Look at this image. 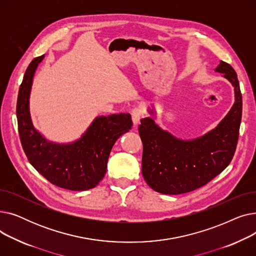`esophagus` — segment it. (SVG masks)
I'll return each instance as SVG.
<instances>
[{
	"mask_svg": "<svg viewBox=\"0 0 256 256\" xmlns=\"http://www.w3.org/2000/svg\"><path fill=\"white\" fill-rule=\"evenodd\" d=\"M144 112L142 110V108L140 106H136L134 108V109L132 110V122L135 126H137L139 124V121L141 119V117L143 116Z\"/></svg>",
	"mask_w": 256,
	"mask_h": 256,
	"instance_id": "1",
	"label": "esophagus"
}]
</instances>
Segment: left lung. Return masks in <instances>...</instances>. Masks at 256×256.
<instances>
[{"label": "left lung", "instance_id": "8db88e82", "mask_svg": "<svg viewBox=\"0 0 256 256\" xmlns=\"http://www.w3.org/2000/svg\"><path fill=\"white\" fill-rule=\"evenodd\" d=\"M216 72L234 85L236 102L218 126L206 135L184 141L158 128L154 119H141L142 174L147 184L158 193L178 195L194 191L216 178L232 162L242 119V93L230 64L221 61Z\"/></svg>", "mask_w": 256, "mask_h": 256}]
</instances>
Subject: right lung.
<instances>
[{
    "mask_svg": "<svg viewBox=\"0 0 256 256\" xmlns=\"http://www.w3.org/2000/svg\"><path fill=\"white\" fill-rule=\"evenodd\" d=\"M44 57L29 64L18 91L16 117L22 150L30 164L52 184L72 191L92 189L104 176L114 143L132 128V117L124 113L100 116L74 143L48 141L34 128L29 110L33 76Z\"/></svg>",
    "mask_w": 256,
    "mask_h": 256,
    "instance_id": "add662e5",
    "label": "right lung"
}]
</instances>
